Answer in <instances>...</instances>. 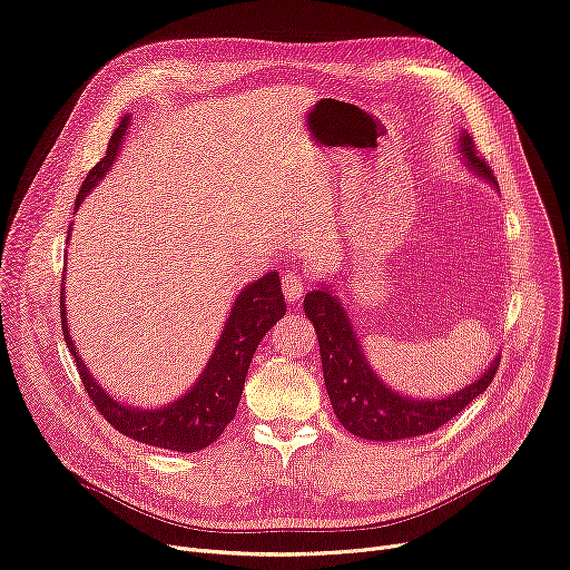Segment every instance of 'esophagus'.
Listing matches in <instances>:
<instances>
[{"label":"esophagus","instance_id":"34e87169","mask_svg":"<svg viewBox=\"0 0 570 570\" xmlns=\"http://www.w3.org/2000/svg\"><path fill=\"white\" fill-rule=\"evenodd\" d=\"M282 291H284V298L288 303H298L303 295H305V291H307V282H305V277L301 275V272L286 269L284 275H282Z\"/></svg>","mask_w":570,"mask_h":570}]
</instances>
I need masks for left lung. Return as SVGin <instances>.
Returning a JSON list of instances; mask_svg holds the SVG:
<instances>
[{"label":"left lung","mask_w":570,"mask_h":570,"mask_svg":"<svg viewBox=\"0 0 570 570\" xmlns=\"http://www.w3.org/2000/svg\"><path fill=\"white\" fill-rule=\"evenodd\" d=\"M459 154L468 171L499 188L489 165L478 156L475 144L465 130L459 135ZM305 314L314 324L321 352V367L333 412L340 424L365 440L393 442L426 435L448 424L470 401L491 384L501 356L491 361L484 373L444 399H410V395L384 384L370 367L352 318L328 284L305 295Z\"/></svg>","instance_id":"1"}]
</instances>
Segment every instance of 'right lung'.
<instances>
[{
  "label": "right lung",
  "mask_w": 570,
  "mask_h": 570,
  "mask_svg": "<svg viewBox=\"0 0 570 570\" xmlns=\"http://www.w3.org/2000/svg\"><path fill=\"white\" fill-rule=\"evenodd\" d=\"M130 120H132L130 116H122V120L118 122V128L109 139L105 158L88 171L73 209L81 207L86 195L97 186V181H102L107 177V171L114 167L120 151V144L126 139ZM65 314L67 309H65V284H62L60 316H62V335L67 342V350L71 352L73 361H77L79 375L90 395V401L95 403L97 410H100V414L107 419V422L118 433L128 435L137 442L186 454V452L209 448V444L233 422L252 358L265 333L286 314V303L282 295L279 272H267L265 277L246 284L237 293L230 314L226 316L224 331H220V337L200 377H197L195 384L184 395H179L177 401H171L163 407H135L111 399V393H107L100 384H97V380L90 375V370L77 354V346L71 342Z\"/></svg>",
  "instance_id": "1"
}]
</instances>
